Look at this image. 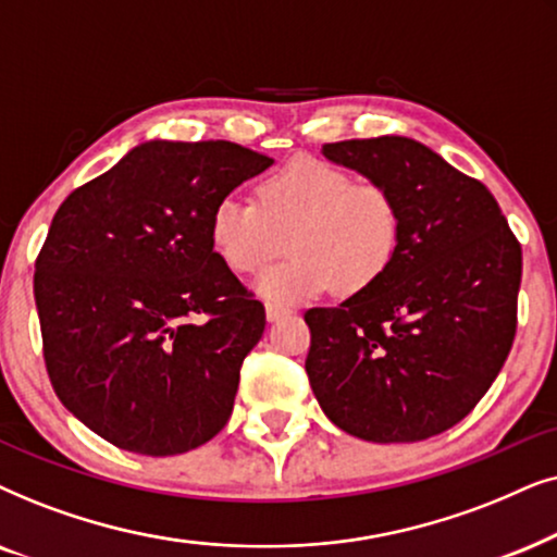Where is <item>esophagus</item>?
<instances>
[{"instance_id":"obj_1","label":"esophagus","mask_w":557,"mask_h":557,"mask_svg":"<svg viewBox=\"0 0 557 557\" xmlns=\"http://www.w3.org/2000/svg\"><path fill=\"white\" fill-rule=\"evenodd\" d=\"M264 310H267V321H280V318L290 315V308L280 306V302H267Z\"/></svg>"}]
</instances>
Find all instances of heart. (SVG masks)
<instances>
[{
  "mask_svg": "<svg viewBox=\"0 0 557 557\" xmlns=\"http://www.w3.org/2000/svg\"><path fill=\"white\" fill-rule=\"evenodd\" d=\"M211 247L228 270L255 274L285 249L293 257L257 277L264 300H313L367 290L387 274L403 242V211L389 188L356 181L344 168L298 158L259 185V203L219 198L209 221Z\"/></svg>",
  "mask_w": 557,
  "mask_h": 557,
  "instance_id": "b5f03b06",
  "label": "heart"
}]
</instances>
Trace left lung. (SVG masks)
Listing matches in <instances>:
<instances>
[{"instance_id": "1", "label": "left lung", "mask_w": 557, "mask_h": 557, "mask_svg": "<svg viewBox=\"0 0 557 557\" xmlns=\"http://www.w3.org/2000/svg\"><path fill=\"white\" fill-rule=\"evenodd\" d=\"M323 154L392 190L403 242L380 283L306 313L310 387L356 438H433L479 405L507 361L522 247L486 185L414 139H344Z\"/></svg>"}]
</instances>
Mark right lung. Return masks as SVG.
Returning a JSON list of instances; mask_svg holds the SVG:
<instances>
[{
	"instance_id": "1",
	"label": "right lung",
	"mask_w": 557,
	"mask_h": 557,
	"mask_svg": "<svg viewBox=\"0 0 557 557\" xmlns=\"http://www.w3.org/2000/svg\"><path fill=\"white\" fill-rule=\"evenodd\" d=\"M270 165L226 139H152L55 211L35 262L42 356L58 399L111 446L185 454L232 418L267 321L209 221Z\"/></svg>"
}]
</instances>
